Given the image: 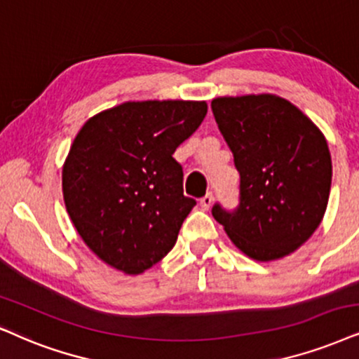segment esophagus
<instances>
[{
	"mask_svg": "<svg viewBox=\"0 0 359 359\" xmlns=\"http://www.w3.org/2000/svg\"><path fill=\"white\" fill-rule=\"evenodd\" d=\"M212 203H213V197H212V194H207L205 197H202V198H201V207L203 208V210H208V208L212 207Z\"/></svg>",
	"mask_w": 359,
	"mask_h": 359,
	"instance_id": "34e87169",
	"label": "esophagus"
}]
</instances>
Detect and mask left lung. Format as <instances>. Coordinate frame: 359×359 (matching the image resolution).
<instances>
[{
	"mask_svg": "<svg viewBox=\"0 0 359 359\" xmlns=\"http://www.w3.org/2000/svg\"><path fill=\"white\" fill-rule=\"evenodd\" d=\"M212 112L240 174L238 205L212 215L245 255L270 262L302 247L328 205L331 156L325 135L273 94L219 97Z\"/></svg>",
	"mask_w": 359,
	"mask_h": 359,
	"instance_id": "1",
	"label": "left lung"
}]
</instances>
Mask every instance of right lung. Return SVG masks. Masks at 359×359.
I'll use <instances>...</instances> for the list:
<instances>
[{"label": "right lung", "mask_w": 359, "mask_h": 359, "mask_svg": "<svg viewBox=\"0 0 359 359\" xmlns=\"http://www.w3.org/2000/svg\"><path fill=\"white\" fill-rule=\"evenodd\" d=\"M207 114L205 102L144 101L90 117L62 169V195L84 243L107 265L140 273L161 262L197 202L172 157Z\"/></svg>", "instance_id": "obj_1"}]
</instances>
